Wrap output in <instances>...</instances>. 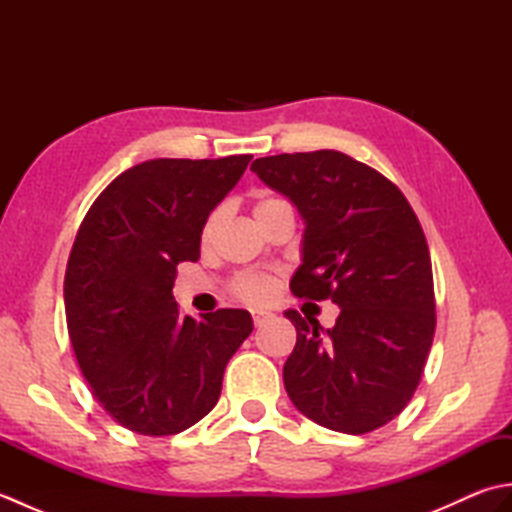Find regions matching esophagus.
Instances as JSON below:
<instances>
[{
	"label": "esophagus",
	"instance_id": "obj_1",
	"mask_svg": "<svg viewBox=\"0 0 512 512\" xmlns=\"http://www.w3.org/2000/svg\"><path fill=\"white\" fill-rule=\"evenodd\" d=\"M268 319H270V314H266V312H253V323L257 325V328L259 325H264Z\"/></svg>",
	"mask_w": 512,
	"mask_h": 512
}]
</instances>
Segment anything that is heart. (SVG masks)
I'll use <instances>...</instances> for the list:
<instances>
[{
  "label": "heart",
  "instance_id": "heart-1",
  "mask_svg": "<svg viewBox=\"0 0 512 512\" xmlns=\"http://www.w3.org/2000/svg\"><path fill=\"white\" fill-rule=\"evenodd\" d=\"M281 202V198H275V195H262L255 202V215L262 213L264 209H268L270 204ZM217 222H220V211L211 213L206 217V222L202 226V242H211L213 235H215V228ZM233 292L248 303H266L270 297L275 295V279L268 277V275H259V273H248V275H239L233 281Z\"/></svg>",
  "mask_w": 512,
  "mask_h": 512
}]
</instances>
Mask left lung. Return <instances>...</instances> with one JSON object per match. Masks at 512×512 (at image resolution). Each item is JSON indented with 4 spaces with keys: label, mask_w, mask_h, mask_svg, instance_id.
Instances as JSON below:
<instances>
[{
    "label": "left lung",
    "mask_w": 512,
    "mask_h": 512,
    "mask_svg": "<svg viewBox=\"0 0 512 512\" xmlns=\"http://www.w3.org/2000/svg\"><path fill=\"white\" fill-rule=\"evenodd\" d=\"M250 169L306 222L292 295L341 308L325 334L317 319L286 312L297 328L284 365L292 405L352 436L383 427L411 400L436 332L416 213L383 173L334 149L257 158Z\"/></svg>",
    "instance_id": "obj_1"
}]
</instances>
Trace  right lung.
Returning a JSON list of instances; mask_svg holds the SVG:
<instances>
[{
    "instance_id": "add662e5",
    "label": "right lung",
    "mask_w": 512,
    "mask_h": 512,
    "mask_svg": "<svg viewBox=\"0 0 512 512\" xmlns=\"http://www.w3.org/2000/svg\"><path fill=\"white\" fill-rule=\"evenodd\" d=\"M253 156L156 158L123 171L83 217L65 268L68 332L92 396L140 436H173L209 413L246 310L202 321L173 299L180 262H198L206 217Z\"/></svg>"
}]
</instances>
